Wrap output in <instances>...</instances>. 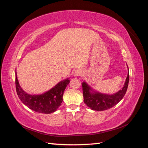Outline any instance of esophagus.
Returning a JSON list of instances; mask_svg holds the SVG:
<instances>
[{
	"instance_id": "34e87169",
	"label": "esophagus",
	"mask_w": 148,
	"mask_h": 148,
	"mask_svg": "<svg viewBox=\"0 0 148 148\" xmlns=\"http://www.w3.org/2000/svg\"><path fill=\"white\" fill-rule=\"evenodd\" d=\"M82 74V73H81V72L80 71H76V72H75L74 73V76H80Z\"/></svg>"
}]
</instances>
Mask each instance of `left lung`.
Segmentation results:
<instances>
[{
	"label": "left lung",
	"instance_id": "1",
	"mask_svg": "<svg viewBox=\"0 0 148 148\" xmlns=\"http://www.w3.org/2000/svg\"><path fill=\"white\" fill-rule=\"evenodd\" d=\"M129 74H128L126 81L123 88L114 95H104L100 93H92L90 88L86 83H82L84 102L92 110L104 111L114 107L123 98L128 86Z\"/></svg>",
	"mask_w": 148,
	"mask_h": 148
}]
</instances>
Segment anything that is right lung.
Segmentation results:
<instances>
[{
    "instance_id": "1",
    "label": "right lung",
    "mask_w": 148,
    "mask_h": 148,
    "mask_svg": "<svg viewBox=\"0 0 148 148\" xmlns=\"http://www.w3.org/2000/svg\"><path fill=\"white\" fill-rule=\"evenodd\" d=\"M69 82L70 80L66 79L45 93L39 95H32L21 89L16 75L15 79L16 90L21 101L33 111L45 114H50L57 110L63 101V95Z\"/></svg>"
}]
</instances>
